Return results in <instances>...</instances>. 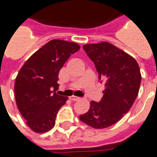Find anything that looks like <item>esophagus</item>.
Wrapping results in <instances>:
<instances>
[{
    "mask_svg": "<svg viewBox=\"0 0 157 157\" xmlns=\"http://www.w3.org/2000/svg\"><path fill=\"white\" fill-rule=\"evenodd\" d=\"M71 100H73V101H78V100H80L81 99L79 97H76V96H71L70 98H69Z\"/></svg>",
    "mask_w": 157,
    "mask_h": 157,
    "instance_id": "obj_1",
    "label": "esophagus"
}]
</instances>
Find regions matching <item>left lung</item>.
<instances>
[{"instance_id":"8db88e82","label":"left lung","mask_w":157,"mask_h":157,"mask_svg":"<svg viewBox=\"0 0 157 157\" xmlns=\"http://www.w3.org/2000/svg\"><path fill=\"white\" fill-rule=\"evenodd\" d=\"M83 48L105 82V90L100 102L91 101L89 110L79 118L93 128H105L119 121L133 105L142 80L139 66L131 55L108 42L86 44Z\"/></svg>"}]
</instances>
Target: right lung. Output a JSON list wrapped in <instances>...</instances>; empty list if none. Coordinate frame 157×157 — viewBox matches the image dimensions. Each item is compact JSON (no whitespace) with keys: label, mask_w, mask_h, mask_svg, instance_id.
Wrapping results in <instances>:
<instances>
[{"label":"right lung","mask_w":157,"mask_h":157,"mask_svg":"<svg viewBox=\"0 0 157 157\" xmlns=\"http://www.w3.org/2000/svg\"><path fill=\"white\" fill-rule=\"evenodd\" d=\"M80 48L76 43L52 39L20 68L15 78V101L26 124L33 132L43 133L54 127L57 111L67 100V97L54 92L59 86L58 73Z\"/></svg>","instance_id":"obj_1"}]
</instances>
